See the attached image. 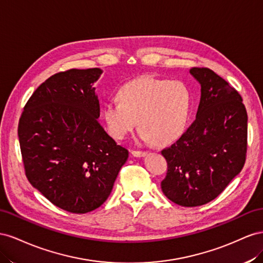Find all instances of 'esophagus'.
<instances>
[{"label":"esophagus","mask_w":263,"mask_h":263,"mask_svg":"<svg viewBox=\"0 0 263 263\" xmlns=\"http://www.w3.org/2000/svg\"><path fill=\"white\" fill-rule=\"evenodd\" d=\"M131 154L134 156V157H143L147 154V152L145 151H132Z\"/></svg>","instance_id":"obj_1"}]
</instances>
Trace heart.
I'll use <instances>...</instances> for the list:
<instances>
[{
    "instance_id": "obj_1",
    "label": "heart",
    "mask_w": 263,
    "mask_h": 263,
    "mask_svg": "<svg viewBox=\"0 0 263 263\" xmlns=\"http://www.w3.org/2000/svg\"><path fill=\"white\" fill-rule=\"evenodd\" d=\"M120 100L103 104L102 118L112 138L124 139L138 124L140 138L165 145L184 133L192 111V93L184 82L140 77L119 90Z\"/></svg>"
}]
</instances>
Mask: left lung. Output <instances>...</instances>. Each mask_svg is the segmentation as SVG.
Returning a JSON list of instances; mask_svg holds the SVG:
<instances>
[{
  "label": "left lung",
  "instance_id": "left-lung-1",
  "mask_svg": "<svg viewBox=\"0 0 263 263\" xmlns=\"http://www.w3.org/2000/svg\"><path fill=\"white\" fill-rule=\"evenodd\" d=\"M200 85L196 120L174 144L162 151L167 174L165 196L184 207L215 199L241 172L247 153L248 116L241 96L208 68H192Z\"/></svg>",
  "mask_w": 263,
  "mask_h": 263
}]
</instances>
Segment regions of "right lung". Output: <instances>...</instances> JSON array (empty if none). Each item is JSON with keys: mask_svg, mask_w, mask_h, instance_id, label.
Here are the masks:
<instances>
[{"mask_svg": "<svg viewBox=\"0 0 263 263\" xmlns=\"http://www.w3.org/2000/svg\"><path fill=\"white\" fill-rule=\"evenodd\" d=\"M100 68L49 77L28 99L18 123L26 177L55 206L73 214L107 200L129 152L99 122Z\"/></svg>", "mask_w": 263, "mask_h": 263, "instance_id": "1", "label": "right lung"}]
</instances>
